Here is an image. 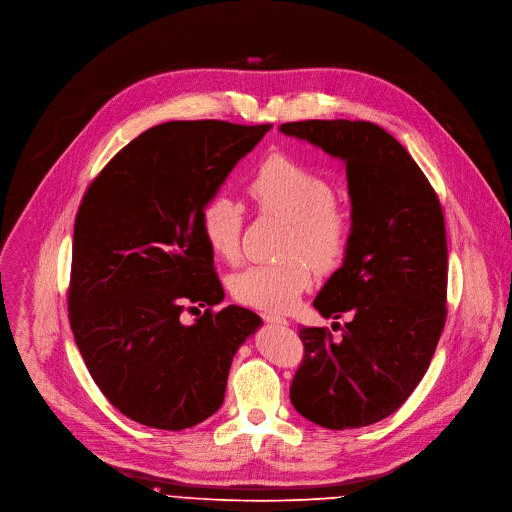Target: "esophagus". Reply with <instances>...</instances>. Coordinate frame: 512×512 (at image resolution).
<instances>
[{"mask_svg":"<svg viewBox=\"0 0 512 512\" xmlns=\"http://www.w3.org/2000/svg\"><path fill=\"white\" fill-rule=\"evenodd\" d=\"M261 316H263V320L267 324H277V327H288V320L282 318V316H275V314H269V312H263Z\"/></svg>","mask_w":512,"mask_h":512,"instance_id":"1","label":"esophagus"}]
</instances>
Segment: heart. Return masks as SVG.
<instances>
[{"label": "heart", "instance_id": "obj_1", "mask_svg": "<svg viewBox=\"0 0 512 512\" xmlns=\"http://www.w3.org/2000/svg\"><path fill=\"white\" fill-rule=\"evenodd\" d=\"M249 194L267 212L292 224L282 263H253L230 282V292L239 302L267 310L286 312L312 288L314 269L337 267L351 243V222L337 208L333 183L312 167L288 155L267 157L249 181ZM200 226L210 251L235 261L241 247L243 208L226 194H214L200 212ZM304 254L311 262L294 258Z\"/></svg>", "mask_w": 512, "mask_h": 512}]
</instances>
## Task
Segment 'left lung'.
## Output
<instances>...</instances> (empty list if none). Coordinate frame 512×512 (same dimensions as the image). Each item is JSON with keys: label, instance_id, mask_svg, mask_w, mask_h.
<instances>
[{"label": "left lung", "instance_id": "8db88e82", "mask_svg": "<svg viewBox=\"0 0 512 512\" xmlns=\"http://www.w3.org/2000/svg\"><path fill=\"white\" fill-rule=\"evenodd\" d=\"M280 132L341 159L351 198L349 249L314 300L324 318L347 316L343 337L300 329L290 400L324 429L374 425L423 380L445 327L443 210L421 167L376 124L304 120Z\"/></svg>", "mask_w": 512, "mask_h": 512}]
</instances>
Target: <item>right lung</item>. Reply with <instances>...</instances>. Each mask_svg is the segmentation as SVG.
<instances>
[{
	"mask_svg": "<svg viewBox=\"0 0 512 512\" xmlns=\"http://www.w3.org/2000/svg\"><path fill=\"white\" fill-rule=\"evenodd\" d=\"M271 124L175 120L128 143L89 185L73 230L69 322L102 394L132 421L181 431L224 402L263 320L224 298L200 212ZM208 305L194 325L178 316Z\"/></svg>",
	"mask_w": 512,
	"mask_h": 512,
	"instance_id": "add662e5",
	"label": "right lung"
}]
</instances>
